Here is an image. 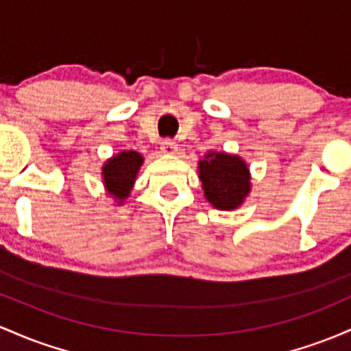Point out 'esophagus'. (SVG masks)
Wrapping results in <instances>:
<instances>
[{
    "instance_id": "obj_1",
    "label": "esophagus",
    "mask_w": 351,
    "mask_h": 351,
    "mask_svg": "<svg viewBox=\"0 0 351 351\" xmlns=\"http://www.w3.org/2000/svg\"><path fill=\"white\" fill-rule=\"evenodd\" d=\"M160 151H162L164 154H167V156L176 154V152H177V144L174 143V141L165 139V141H162V144H160Z\"/></svg>"
}]
</instances>
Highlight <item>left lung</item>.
I'll return each mask as SVG.
<instances>
[{
  "mask_svg": "<svg viewBox=\"0 0 351 351\" xmlns=\"http://www.w3.org/2000/svg\"><path fill=\"white\" fill-rule=\"evenodd\" d=\"M204 197L219 210H235L252 191L250 169L237 154L208 151L197 164Z\"/></svg>",
  "mask_w": 351,
  "mask_h": 351,
  "instance_id": "left-lung-1",
  "label": "left lung"
}]
</instances>
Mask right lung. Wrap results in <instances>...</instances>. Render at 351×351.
I'll list each match as a JSON object with an SVG mask.
<instances>
[{
	"label": "right lung",
	"mask_w": 351,
	"mask_h": 351,
	"mask_svg": "<svg viewBox=\"0 0 351 351\" xmlns=\"http://www.w3.org/2000/svg\"><path fill=\"white\" fill-rule=\"evenodd\" d=\"M144 157L136 151H121L102 164V186L117 206L131 195Z\"/></svg>",
	"instance_id": "obj_1"
}]
</instances>
